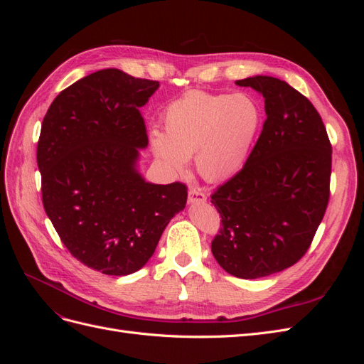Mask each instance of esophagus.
<instances>
[{
  "instance_id": "esophagus-1",
  "label": "esophagus",
  "mask_w": 364,
  "mask_h": 364,
  "mask_svg": "<svg viewBox=\"0 0 364 364\" xmlns=\"http://www.w3.org/2000/svg\"><path fill=\"white\" fill-rule=\"evenodd\" d=\"M206 202V194L200 188H191L188 191V203H203Z\"/></svg>"
}]
</instances>
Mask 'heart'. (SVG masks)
I'll use <instances>...</instances> for the list:
<instances>
[{"label": "heart", "mask_w": 364, "mask_h": 364, "mask_svg": "<svg viewBox=\"0 0 364 364\" xmlns=\"http://www.w3.org/2000/svg\"><path fill=\"white\" fill-rule=\"evenodd\" d=\"M259 103L245 92L191 91L162 114L164 134L150 132L153 155L173 174L196 167L209 182L226 181L245 167L262 126Z\"/></svg>", "instance_id": "obj_1"}]
</instances>
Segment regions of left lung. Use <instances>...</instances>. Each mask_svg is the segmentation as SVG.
I'll list each match as a JSON object with an SVG mask.
<instances>
[{"label":"left lung","mask_w":364,"mask_h":364,"mask_svg":"<svg viewBox=\"0 0 364 364\" xmlns=\"http://www.w3.org/2000/svg\"><path fill=\"white\" fill-rule=\"evenodd\" d=\"M264 97L266 121L246 165L211 196L222 215L211 245L220 267L243 279L299 261L329 199L331 144L321 115L287 82L253 75L235 82Z\"/></svg>","instance_id":"obj_1"}]
</instances>
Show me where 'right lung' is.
Returning a JSON list of instances; mask_svg holds the SVG:
<instances>
[{"label":"right lung","mask_w":364,"mask_h":364,"mask_svg":"<svg viewBox=\"0 0 364 364\" xmlns=\"http://www.w3.org/2000/svg\"><path fill=\"white\" fill-rule=\"evenodd\" d=\"M158 87L117 68L95 71L54 98L42 121L43 208L71 255L105 274L144 267L186 203L185 185L151 183L139 171L149 146L139 107Z\"/></svg>","instance_id":"1"}]
</instances>
